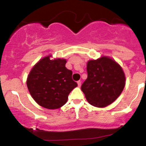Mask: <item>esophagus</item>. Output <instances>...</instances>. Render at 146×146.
<instances>
[{"label": "esophagus", "instance_id": "esophagus-1", "mask_svg": "<svg viewBox=\"0 0 146 146\" xmlns=\"http://www.w3.org/2000/svg\"><path fill=\"white\" fill-rule=\"evenodd\" d=\"M77 85H78V86H79V87H80L81 86V81L80 80L77 81Z\"/></svg>", "mask_w": 146, "mask_h": 146}]
</instances>
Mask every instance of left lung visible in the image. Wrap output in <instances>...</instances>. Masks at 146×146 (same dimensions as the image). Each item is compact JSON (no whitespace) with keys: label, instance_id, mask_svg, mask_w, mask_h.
I'll use <instances>...</instances> for the list:
<instances>
[{"label":"left lung","instance_id":"8db88e82","mask_svg":"<svg viewBox=\"0 0 146 146\" xmlns=\"http://www.w3.org/2000/svg\"><path fill=\"white\" fill-rule=\"evenodd\" d=\"M88 77L81 86L86 99L93 106L104 108L120 96L125 86L121 67L108 57L89 60Z\"/></svg>","mask_w":146,"mask_h":146}]
</instances>
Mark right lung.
<instances>
[{
	"label": "right lung",
	"instance_id": "right-lung-1",
	"mask_svg": "<svg viewBox=\"0 0 146 146\" xmlns=\"http://www.w3.org/2000/svg\"><path fill=\"white\" fill-rule=\"evenodd\" d=\"M65 59L40 60L27 80V86L35 101L47 109H58L66 103L71 91L77 87L72 72L66 69Z\"/></svg>",
	"mask_w": 146,
	"mask_h": 146
}]
</instances>
